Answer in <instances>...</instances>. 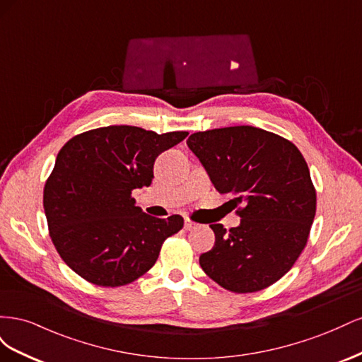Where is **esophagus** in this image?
<instances>
[{"label":"esophagus","instance_id":"1","mask_svg":"<svg viewBox=\"0 0 362 362\" xmlns=\"http://www.w3.org/2000/svg\"><path fill=\"white\" fill-rule=\"evenodd\" d=\"M196 226H198V223L190 221V218H185V221H184V228L187 229V231H192V229H194Z\"/></svg>","mask_w":362,"mask_h":362}]
</instances>
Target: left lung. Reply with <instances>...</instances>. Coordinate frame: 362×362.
Listing matches in <instances>:
<instances>
[{"instance_id":"8db88e82","label":"left lung","mask_w":362,"mask_h":362,"mask_svg":"<svg viewBox=\"0 0 362 362\" xmlns=\"http://www.w3.org/2000/svg\"><path fill=\"white\" fill-rule=\"evenodd\" d=\"M187 145L218 193H231L242 217L229 231L210 225L211 250L202 270L233 293L270 287L293 267L308 242L315 216V189L308 164L290 140L257 127L199 131Z\"/></svg>"}]
</instances>
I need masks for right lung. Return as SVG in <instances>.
<instances>
[{"label":"right lung","mask_w":362,"mask_h":362,"mask_svg":"<svg viewBox=\"0 0 362 362\" xmlns=\"http://www.w3.org/2000/svg\"><path fill=\"white\" fill-rule=\"evenodd\" d=\"M189 136L110 125L66 141L43 189L49 237L59 255L100 287H120L156 264L168 237L184 226L180 214L152 217L133 190L148 187L156 158Z\"/></svg>","instance_id":"add662e5"}]
</instances>
